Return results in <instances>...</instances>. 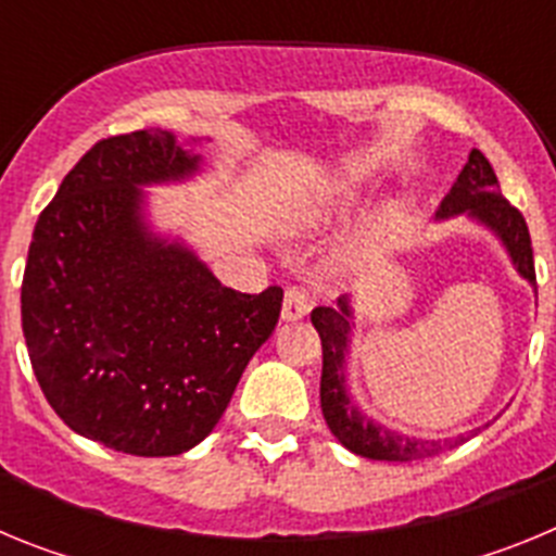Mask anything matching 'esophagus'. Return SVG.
Returning a JSON list of instances; mask_svg holds the SVG:
<instances>
[{
  "label": "esophagus",
  "instance_id": "1",
  "mask_svg": "<svg viewBox=\"0 0 556 556\" xmlns=\"http://www.w3.org/2000/svg\"><path fill=\"white\" fill-rule=\"evenodd\" d=\"M312 308V298H308L306 289L301 287H289L287 294H283V308H281V317L283 323H298L303 320Z\"/></svg>",
  "mask_w": 556,
  "mask_h": 556
}]
</instances>
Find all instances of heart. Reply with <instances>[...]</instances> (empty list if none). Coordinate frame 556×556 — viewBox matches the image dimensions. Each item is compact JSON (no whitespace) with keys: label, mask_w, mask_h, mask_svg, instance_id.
<instances>
[{"label":"heart","mask_w":556,"mask_h":556,"mask_svg":"<svg viewBox=\"0 0 556 556\" xmlns=\"http://www.w3.org/2000/svg\"><path fill=\"white\" fill-rule=\"evenodd\" d=\"M362 180L353 178V175H339V178L328 180L323 184L320 189L314 191L312 198L303 203V208L298 211V217H294L292 230L294 233H320V230L331 228L333 223L339 219H345L358 203H362ZM392 217L378 219L370 230H367V242L378 239V236L384 233V228L390 225Z\"/></svg>","instance_id":"heart-1"}]
</instances>
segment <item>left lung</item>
<instances>
[{
    "label": "left lung",
    "instance_id": "1",
    "mask_svg": "<svg viewBox=\"0 0 556 556\" xmlns=\"http://www.w3.org/2000/svg\"><path fill=\"white\" fill-rule=\"evenodd\" d=\"M465 217L468 223L488 230L495 242L504 248L509 264L520 278H527L534 287V262L532 239H529L527 219L520 211L507 203L501 194L498 178H495L490 161L479 150H470L468 164L462 166L451 186L448 198L437 211V223ZM538 294V287H534ZM312 326L317 328L323 342V376H320V406L328 429L345 445L351 454L365 459L381 462H412L434 456L451 443H440L434 437H409L390 426L378 424L367 415L353 397L348 384V353H351V337L356 328V306L353 298H339L337 306H317L312 312ZM476 431V429H473ZM468 431V437L473 434ZM465 434L456 437V443L468 440Z\"/></svg>",
    "mask_w": 556,
    "mask_h": 556
}]
</instances>
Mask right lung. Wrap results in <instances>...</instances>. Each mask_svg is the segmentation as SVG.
<instances>
[{"mask_svg":"<svg viewBox=\"0 0 556 556\" xmlns=\"http://www.w3.org/2000/svg\"><path fill=\"white\" fill-rule=\"evenodd\" d=\"M203 141L161 127L100 141L33 230L22 328L38 384L68 429L122 454L203 443L281 314V287H223L152 219L147 189L203 175Z\"/></svg>","mask_w":556,"mask_h":556,"instance_id":"1","label":"right lung"}]
</instances>
